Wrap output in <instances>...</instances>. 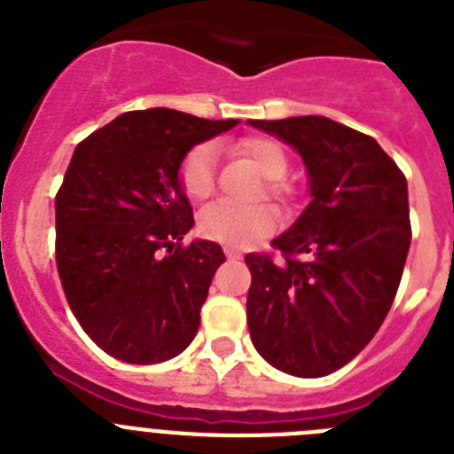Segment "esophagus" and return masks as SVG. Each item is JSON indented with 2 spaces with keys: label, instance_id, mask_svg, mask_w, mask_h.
<instances>
[{
  "label": "esophagus",
  "instance_id": "1",
  "mask_svg": "<svg viewBox=\"0 0 454 454\" xmlns=\"http://www.w3.org/2000/svg\"><path fill=\"white\" fill-rule=\"evenodd\" d=\"M224 254H227V259H240V252L231 250V247H227V250H224Z\"/></svg>",
  "mask_w": 454,
  "mask_h": 454
}]
</instances>
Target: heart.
Returning <instances> with one entry per match:
<instances>
[{"mask_svg":"<svg viewBox=\"0 0 454 454\" xmlns=\"http://www.w3.org/2000/svg\"><path fill=\"white\" fill-rule=\"evenodd\" d=\"M240 154L250 159L256 172L268 182L282 179L288 170V159L284 150L270 138H247L240 143ZM179 182L191 200H204L211 195L215 182V150L214 145L192 147L179 168ZM272 192L279 191L270 184ZM275 227L272 208L263 204L254 207H234L227 202H214L198 214V231L204 239L218 240L223 246L247 247L254 240L268 236Z\"/></svg>","mask_w":454,"mask_h":454,"instance_id":"1","label":"heart"}]
</instances>
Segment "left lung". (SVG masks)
<instances>
[{"label": "left lung", "mask_w": 454, "mask_h": 454, "mask_svg": "<svg viewBox=\"0 0 454 454\" xmlns=\"http://www.w3.org/2000/svg\"><path fill=\"white\" fill-rule=\"evenodd\" d=\"M298 152L309 204L272 246L247 254V327L277 371L323 377L355 359L387 318L404 262L407 179L371 136L325 115L247 120Z\"/></svg>", "instance_id": "obj_1"}]
</instances>
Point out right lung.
Masks as SVG:
<instances>
[{"instance_id":"add662e5","label":"right lung","mask_w":454,"mask_h":454,"mask_svg":"<svg viewBox=\"0 0 454 454\" xmlns=\"http://www.w3.org/2000/svg\"><path fill=\"white\" fill-rule=\"evenodd\" d=\"M236 124L175 108L129 111L72 154L56 195V266L83 332L120 362H168L198 334L224 254L214 240L179 246L195 224L179 168Z\"/></svg>"}]
</instances>
